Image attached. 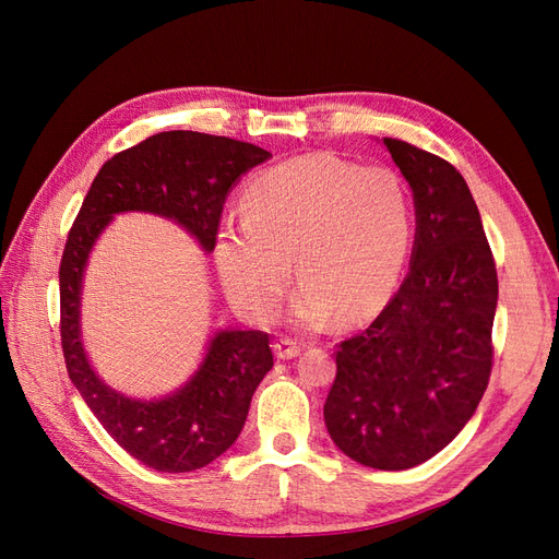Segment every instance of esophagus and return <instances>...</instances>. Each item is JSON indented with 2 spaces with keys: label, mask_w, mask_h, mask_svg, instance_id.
<instances>
[{
  "label": "esophagus",
  "mask_w": 559,
  "mask_h": 559,
  "mask_svg": "<svg viewBox=\"0 0 559 559\" xmlns=\"http://www.w3.org/2000/svg\"><path fill=\"white\" fill-rule=\"evenodd\" d=\"M302 349V345L298 341H294V337H280V341L275 343V354L280 359H294L298 357Z\"/></svg>",
  "instance_id": "34e87169"
}]
</instances>
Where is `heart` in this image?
<instances>
[{
	"instance_id": "b5f03b06",
	"label": "heart",
	"mask_w": 559,
	"mask_h": 559,
	"mask_svg": "<svg viewBox=\"0 0 559 559\" xmlns=\"http://www.w3.org/2000/svg\"><path fill=\"white\" fill-rule=\"evenodd\" d=\"M413 242L405 186L386 167L333 154L284 160L245 189V218L216 233L214 261L228 296L257 321L273 319L292 280L294 319L321 326L376 314L392 298Z\"/></svg>"
}]
</instances>
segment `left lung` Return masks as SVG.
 <instances>
[{
    "label": "left lung",
    "mask_w": 559,
    "mask_h": 559,
    "mask_svg": "<svg viewBox=\"0 0 559 559\" xmlns=\"http://www.w3.org/2000/svg\"><path fill=\"white\" fill-rule=\"evenodd\" d=\"M382 144L413 189L411 270L373 324L341 343L324 421L349 460L403 471L441 452L476 413L499 282L464 177L408 142Z\"/></svg>",
    "instance_id": "left-lung-1"
}]
</instances>
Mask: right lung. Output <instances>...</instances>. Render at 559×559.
Here are the masks:
<instances>
[{
  "instance_id": "right-lung-1",
  "label": "right lung",
  "mask_w": 559,
  "mask_h": 559,
  "mask_svg": "<svg viewBox=\"0 0 559 559\" xmlns=\"http://www.w3.org/2000/svg\"><path fill=\"white\" fill-rule=\"evenodd\" d=\"M270 156L261 146L216 134L158 132L103 165L67 238L60 261L67 373L114 441L156 471L202 468L238 441L251 396L273 368L270 337L263 331H214L198 370L177 392L151 401L116 392L99 380L81 341L91 251L116 214L146 212L170 218L212 253L235 181Z\"/></svg>"
}]
</instances>
